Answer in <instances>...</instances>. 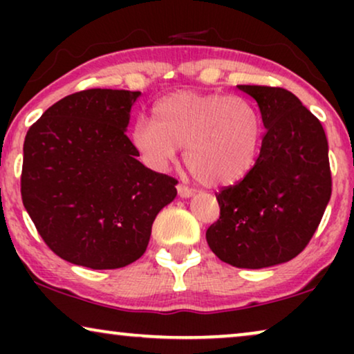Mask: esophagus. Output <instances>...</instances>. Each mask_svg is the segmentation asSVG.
Masks as SVG:
<instances>
[{
  "label": "esophagus",
  "mask_w": 354,
  "mask_h": 354,
  "mask_svg": "<svg viewBox=\"0 0 354 354\" xmlns=\"http://www.w3.org/2000/svg\"><path fill=\"white\" fill-rule=\"evenodd\" d=\"M177 193H178V196H180V198H190V196H193L192 188L182 185V183H178V185H177Z\"/></svg>",
  "instance_id": "obj_1"
}]
</instances>
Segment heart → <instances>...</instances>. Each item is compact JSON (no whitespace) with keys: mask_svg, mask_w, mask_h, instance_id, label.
I'll return each mask as SVG.
<instances>
[{"mask_svg":"<svg viewBox=\"0 0 354 354\" xmlns=\"http://www.w3.org/2000/svg\"><path fill=\"white\" fill-rule=\"evenodd\" d=\"M147 166L162 171L185 147L183 159L207 187L241 180L254 167L263 142V119L241 96L180 91L153 106V120L142 118L130 133Z\"/></svg>","mask_w":354,"mask_h":354,"instance_id":"heart-1","label":"heart"}]
</instances>
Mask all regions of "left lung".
<instances>
[{
  "label": "left lung",
  "instance_id": "8db88e82",
  "mask_svg": "<svg viewBox=\"0 0 354 354\" xmlns=\"http://www.w3.org/2000/svg\"><path fill=\"white\" fill-rule=\"evenodd\" d=\"M256 100L266 135L243 180L216 193L221 216L206 230L217 258L241 269L293 259L306 248L332 195L322 124L292 91L236 85Z\"/></svg>",
  "mask_w": 354,
  "mask_h": 354
}]
</instances>
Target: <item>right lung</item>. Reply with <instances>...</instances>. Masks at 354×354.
Wrapping results in <instances>:
<instances>
[{
    "label": "right lung",
    "mask_w": 354,
    "mask_h": 354,
    "mask_svg": "<svg viewBox=\"0 0 354 354\" xmlns=\"http://www.w3.org/2000/svg\"><path fill=\"white\" fill-rule=\"evenodd\" d=\"M140 91L91 88L48 108L24 142L22 203L53 253L119 269L147 251L177 180L145 167L125 130Z\"/></svg>",
    "instance_id": "obj_1"
}]
</instances>
